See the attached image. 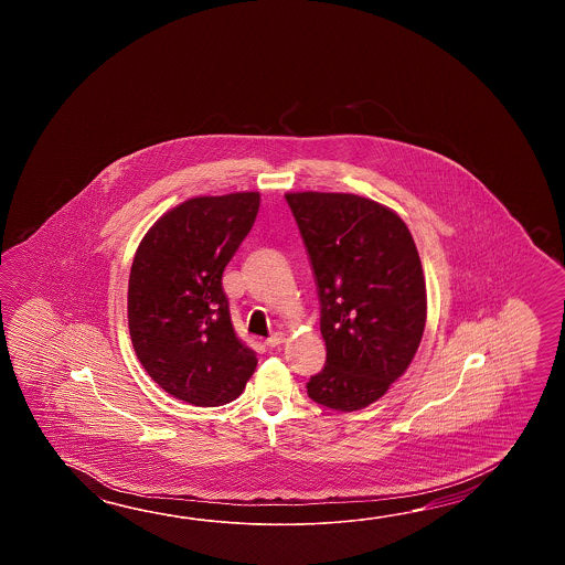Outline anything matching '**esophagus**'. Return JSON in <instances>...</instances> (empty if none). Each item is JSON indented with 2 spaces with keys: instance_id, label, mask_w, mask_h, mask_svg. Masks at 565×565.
I'll list each match as a JSON object with an SVG mask.
<instances>
[{
  "instance_id": "34e87169",
  "label": "esophagus",
  "mask_w": 565,
  "mask_h": 565,
  "mask_svg": "<svg viewBox=\"0 0 565 565\" xmlns=\"http://www.w3.org/2000/svg\"><path fill=\"white\" fill-rule=\"evenodd\" d=\"M280 343H285V333H273L265 341L266 348H277Z\"/></svg>"
}]
</instances>
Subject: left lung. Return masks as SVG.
<instances>
[{
    "mask_svg": "<svg viewBox=\"0 0 565 565\" xmlns=\"http://www.w3.org/2000/svg\"><path fill=\"white\" fill-rule=\"evenodd\" d=\"M309 254L327 361L307 394L365 408L408 370L426 324L420 256L402 217L353 193L285 195Z\"/></svg>",
    "mask_w": 565,
    "mask_h": 565,
    "instance_id": "8db88e82",
    "label": "left lung"
}]
</instances>
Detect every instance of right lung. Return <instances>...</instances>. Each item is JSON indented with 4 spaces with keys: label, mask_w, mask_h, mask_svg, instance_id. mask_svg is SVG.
I'll return each mask as SVG.
<instances>
[{
    "label": "right lung",
    "mask_w": 565,
    "mask_h": 565,
    "mask_svg": "<svg viewBox=\"0 0 565 565\" xmlns=\"http://www.w3.org/2000/svg\"><path fill=\"white\" fill-rule=\"evenodd\" d=\"M258 205L256 192L188 200L157 220L132 260V349L156 384L193 406L236 399L256 370L234 333L222 275Z\"/></svg>",
    "instance_id": "1"
}]
</instances>
